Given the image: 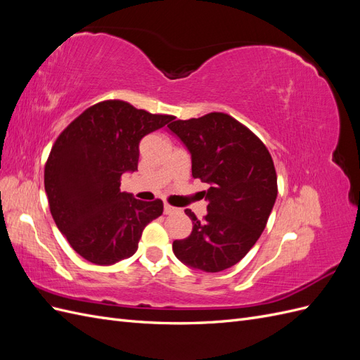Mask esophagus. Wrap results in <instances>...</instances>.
<instances>
[{"instance_id":"obj_1","label":"esophagus","mask_w":360,"mask_h":360,"mask_svg":"<svg viewBox=\"0 0 360 360\" xmlns=\"http://www.w3.org/2000/svg\"><path fill=\"white\" fill-rule=\"evenodd\" d=\"M174 212H176V209H174L172 205H169L168 202L163 204V213H165V214H171V213H174Z\"/></svg>"}]
</instances>
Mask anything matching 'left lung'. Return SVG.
I'll use <instances>...</instances> for the list:
<instances>
[{"instance_id":"left-lung-1","label":"left lung","mask_w":360,"mask_h":360,"mask_svg":"<svg viewBox=\"0 0 360 360\" xmlns=\"http://www.w3.org/2000/svg\"><path fill=\"white\" fill-rule=\"evenodd\" d=\"M168 127L189 150L193 179L209 184L207 214L200 221L184 210L192 233L172 250L186 266L216 274L237 264L264 231L278 195L274 160L257 135L224 112Z\"/></svg>"}]
</instances>
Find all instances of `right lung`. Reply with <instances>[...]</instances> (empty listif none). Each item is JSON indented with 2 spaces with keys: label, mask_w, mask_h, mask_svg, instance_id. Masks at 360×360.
<instances>
[{
  "label": "right lung",
  "mask_w": 360,
  "mask_h": 360,
  "mask_svg": "<svg viewBox=\"0 0 360 360\" xmlns=\"http://www.w3.org/2000/svg\"><path fill=\"white\" fill-rule=\"evenodd\" d=\"M174 117L105 101L63 130L45 167V191L58 230L82 258L111 266L132 257L144 228L163 202L120 191L124 172L138 169L139 143Z\"/></svg>",
  "instance_id": "add662e5"
}]
</instances>
